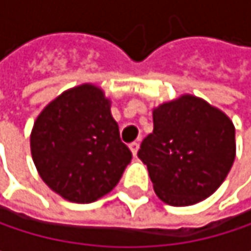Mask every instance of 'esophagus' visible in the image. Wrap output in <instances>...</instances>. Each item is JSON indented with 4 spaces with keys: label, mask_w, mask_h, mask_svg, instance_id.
<instances>
[{
    "label": "esophagus",
    "mask_w": 251,
    "mask_h": 251,
    "mask_svg": "<svg viewBox=\"0 0 251 251\" xmlns=\"http://www.w3.org/2000/svg\"><path fill=\"white\" fill-rule=\"evenodd\" d=\"M129 148H130V151H132V154H133V157H136V152H138V148H139V144L135 141V142H130L129 144Z\"/></svg>",
    "instance_id": "esophagus-1"
}]
</instances>
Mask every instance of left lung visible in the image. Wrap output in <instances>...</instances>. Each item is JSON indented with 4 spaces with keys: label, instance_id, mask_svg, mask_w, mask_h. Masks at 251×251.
I'll list each match as a JSON object with an SVG mask.
<instances>
[{
    "label": "left lung",
    "instance_id": "8db88e82",
    "mask_svg": "<svg viewBox=\"0 0 251 251\" xmlns=\"http://www.w3.org/2000/svg\"><path fill=\"white\" fill-rule=\"evenodd\" d=\"M154 130L138 157L148 167L157 196L172 206H189L211 196L235 158V129L206 101L183 96L152 112Z\"/></svg>",
    "mask_w": 251,
    "mask_h": 251
}]
</instances>
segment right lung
<instances>
[{
    "instance_id": "add662e5",
    "label": "right lung",
    "mask_w": 251,
    "mask_h": 251,
    "mask_svg": "<svg viewBox=\"0 0 251 251\" xmlns=\"http://www.w3.org/2000/svg\"><path fill=\"white\" fill-rule=\"evenodd\" d=\"M30 148L43 181L62 198L90 203L109 193L132 160L100 88L79 85L36 119Z\"/></svg>"
}]
</instances>
